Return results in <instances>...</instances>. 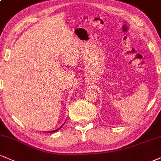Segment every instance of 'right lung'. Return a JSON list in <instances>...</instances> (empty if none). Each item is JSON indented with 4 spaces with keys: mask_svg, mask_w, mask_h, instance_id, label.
<instances>
[{
    "mask_svg": "<svg viewBox=\"0 0 161 161\" xmlns=\"http://www.w3.org/2000/svg\"><path fill=\"white\" fill-rule=\"evenodd\" d=\"M63 125H64V124H63ZM61 127H62V126H61ZM61 127H60V128H61ZM59 128H58V129H56V130H52V131H49V133H53V132H56V131H57V130H59Z\"/></svg>",
    "mask_w": 161,
    "mask_h": 161,
    "instance_id": "obj_1",
    "label": "right lung"
}]
</instances>
